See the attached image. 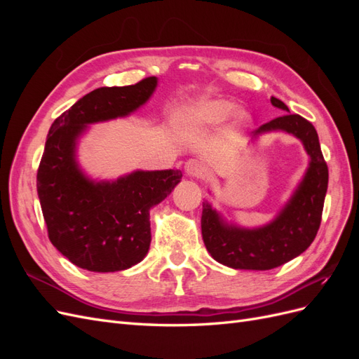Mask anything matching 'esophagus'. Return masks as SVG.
Here are the masks:
<instances>
[{"label": "esophagus", "mask_w": 359, "mask_h": 359, "mask_svg": "<svg viewBox=\"0 0 359 359\" xmlns=\"http://www.w3.org/2000/svg\"><path fill=\"white\" fill-rule=\"evenodd\" d=\"M186 172H187V175H190V177L201 178L203 175V165L196 158H190L186 163Z\"/></svg>", "instance_id": "34e87169"}]
</instances>
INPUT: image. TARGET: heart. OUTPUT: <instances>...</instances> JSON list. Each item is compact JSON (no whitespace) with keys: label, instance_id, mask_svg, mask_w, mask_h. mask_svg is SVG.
I'll return each instance as SVG.
<instances>
[{"label":"heart","instance_id":"b5f03b06","mask_svg":"<svg viewBox=\"0 0 359 359\" xmlns=\"http://www.w3.org/2000/svg\"><path fill=\"white\" fill-rule=\"evenodd\" d=\"M232 104L226 100H203L198 104L190 107L181 116V121L184 124H194V126H203V124H215L220 123L223 118H226L232 112ZM236 119L240 123L245 121L244 114H236Z\"/></svg>","mask_w":359,"mask_h":359}]
</instances>
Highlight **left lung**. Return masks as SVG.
I'll use <instances>...</instances> for the list:
<instances>
[{"mask_svg":"<svg viewBox=\"0 0 359 359\" xmlns=\"http://www.w3.org/2000/svg\"><path fill=\"white\" fill-rule=\"evenodd\" d=\"M271 103L287 111V106L271 97ZM285 130L302 140L311 161L301 186L277 219L256 231L224 226L210 203H203L202 238L211 256L235 269L265 271L283 265L310 247L319 231L325 194L328 189V166L320 151L316 128L306 118L286 114L259 127L256 133Z\"/></svg>","mask_w":359,"mask_h":359,"instance_id":"left-lung-1","label":"left lung"}]
</instances>
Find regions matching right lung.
Wrapping results in <instances>:
<instances>
[{"label":"right lung","instance_id":"obj_1","mask_svg":"<svg viewBox=\"0 0 359 359\" xmlns=\"http://www.w3.org/2000/svg\"><path fill=\"white\" fill-rule=\"evenodd\" d=\"M157 85L103 86L83 95L53 121L37 170V193L48 236L76 266L114 273L136 265L151 243L149 208L181 181L180 170L135 172L115 182L86 180L74 161L86 124L124 116L144 104Z\"/></svg>","mask_w":359,"mask_h":359}]
</instances>
